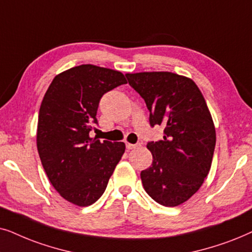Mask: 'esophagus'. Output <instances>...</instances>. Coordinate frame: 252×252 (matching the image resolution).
Returning a JSON list of instances; mask_svg holds the SVG:
<instances>
[{"label":"esophagus","mask_w":252,"mask_h":252,"mask_svg":"<svg viewBox=\"0 0 252 252\" xmlns=\"http://www.w3.org/2000/svg\"><path fill=\"white\" fill-rule=\"evenodd\" d=\"M126 149H128V150H132V149H136V147L140 146V144H130V143H126Z\"/></svg>","instance_id":"obj_1"}]
</instances>
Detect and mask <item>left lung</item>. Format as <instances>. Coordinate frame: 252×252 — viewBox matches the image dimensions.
<instances>
[{
    "label": "left lung",
    "instance_id": "1",
    "mask_svg": "<svg viewBox=\"0 0 252 252\" xmlns=\"http://www.w3.org/2000/svg\"><path fill=\"white\" fill-rule=\"evenodd\" d=\"M126 76L150 110L151 126L163 128L162 140L147 143L153 161L140 173L144 189L161 205H180L199 190L212 163L216 128L205 99L192 79L176 73Z\"/></svg>",
    "mask_w": 252,
    "mask_h": 252
}]
</instances>
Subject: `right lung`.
I'll use <instances>...</instances> for the list:
<instances>
[{"label":"right lung","instance_id":"1","mask_svg":"<svg viewBox=\"0 0 252 252\" xmlns=\"http://www.w3.org/2000/svg\"><path fill=\"white\" fill-rule=\"evenodd\" d=\"M126 84L116 70L82 64L53 79L39 110L36 147L42 167L55 190L78 206L95 203L122 158V142L90 137L98 124L100 99Z\"/></svg>","mask_w":252,"mask_h":252}]
</instances>
